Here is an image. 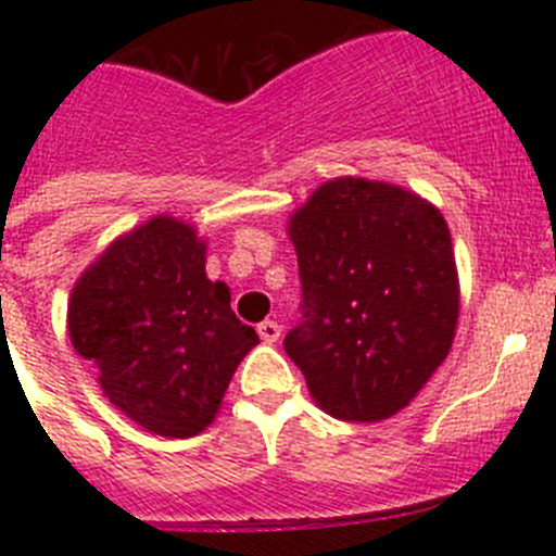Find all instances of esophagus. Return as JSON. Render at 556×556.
Returning a JSON list of instances; mask_svg holds the SVG:
<instances>
[{"mask_svg":"<svg viewBox=\"0 0 556 556\" xmlns=\"http://www.w3.org/2000/svg\"><path fill=\"white\" fill-rule=\"evenodd\" d=\"M257 333H261V339L266 341V344H274V341H277L279 336H282V328H279V325L274 323V319H266V323L257 325Z\"/></svg>","mask_w":556,"mask_h":556,"instance_id":"obj_1","label":"esophagus"}]
</instances>
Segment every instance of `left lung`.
Returning <instances> with one entry per match:
<instances>
[{
	"label": "left lung",
	"mask_w": 556,
	"mask_h": 556,
	"mask_svg": "<svg viewBox=\"0 0 556 556\" xmlns=\"http://www.w3.org/2000/svg\"><path fill=\"white\" fill-rule=\"evenodd\" d=\"M304 323L285 352L344 422L390 419L446 361L459 317L452 233L401 185L336 177L290 215Z\"/></svg>",
	"instance_id": "1"
}]
</instances>
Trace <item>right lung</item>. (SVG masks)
Listing matches in <instances>:
<instances>
[{"label":"right lung","mask_w":556,"mask_h":556,"mask_svg":"<svg viewBox=\"0 0 556 556\" xmlns=\"http://www.w3.org/2000/svg\"><path fill=\"white\" fill-rule=\"evenodd\" d=\"M72 346L112 406L144 430L190 439L215 422L257 333L239 323L226 282L206 277V242L155 215L112 242L75 282Z\"/></svg>","instance_id":"add662e5"}]
</instances>
